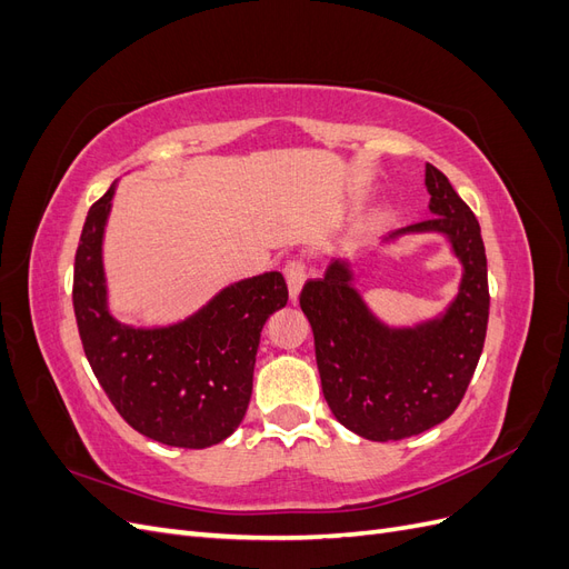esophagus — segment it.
<instances>
[{
	"mask_svg": "<svg viewBox=\"0 0 569 569\" xmlns=\"http://www.w3.org/2000/svg\"><path fill=\"white\" fill-rule=\"evenodd\" d=\"M282 272H284V278H287L289 297H291V301H297V299H299V291H301L303 282H306V266H303V261H299V258H295V261H289V263L284 266Z\"/></svg>",
	"mask_w": 569,
	"mask_h": 569,
	"instance_id": "1",
	"label": "esophagus"
}]
</instances>
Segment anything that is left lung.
Instances as JSON below:
<instances>
[{"mask_svg":"<svg viewBox=\"0 0 569 569\" xmlns=\"http://www.w3.org/2000/svg\"><path fill=\"white\" fill-rule=\"evenodd\" d=\"M425 184L435 216L403 232H443L462 261L456 301L439 320L389 330L375 320L341 261L299 295L313 327L325 401L335 418L370 441H399L443 422L462 401L485 349L489 320L487 253L479 222L439 168Z\"/></svg>","mask_w":569,"mask_h":569,"instance_id":"8db88e82","label":"left lung"}]
</instances>
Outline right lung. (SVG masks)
<instances>
[{"label": "right lung", "mask_w": 569, "mask_h": 569, "mask_svg": "<svg viewBox=\"0 0 569 569\" xmlns=\"http://www.w3.org/2000/svg\"><path fill=\"white\" fill-rule=\"evenodd\" d=\"M116 184L84 218L73 270V308L92 372L137 432L178 449H206L242 422L266 320L284 308L280 272L226 287L178 325L142 330L107 308L101 237Z\"/></svg>", "instance_id": "1"}]
</instances>
